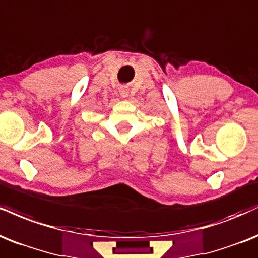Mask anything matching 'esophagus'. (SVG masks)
Listing matches in <instances>:
<instances>
[{
    "label": "esophagus",
    "mask_w": 258,
    "mask_h": 258,
    "mask_svg": "<svg viewBox=\"0 0 258 258\" xmlns=\"http://www.w3.org/2000/svg\"><path fill=\"white\" fill-rule=\"evenodd\" d=\"M120 94H121V96H122V97H127V96H128V92H127V90H125V89L121 90Z\"/></svg>",
    "instance_id": "34e87169"
}]
</instances>
